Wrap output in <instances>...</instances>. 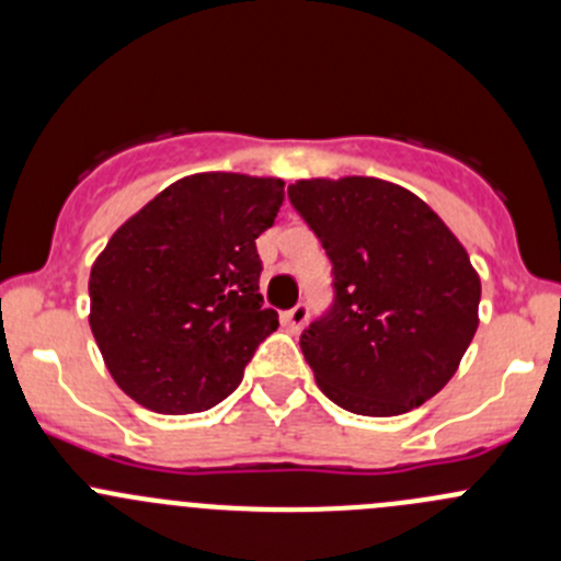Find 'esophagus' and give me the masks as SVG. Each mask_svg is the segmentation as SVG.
<instances>
[{
	"label": "esophagus",
	"mask_w": 561,
	"mask_h": 561,
	"mask_svg": "<svg viewBox=\"0 0 561 561\" xmlns=\"http://www.w3.org/2000/svg\"><path fill=\"white\" fill-rule=\"evenodd\" d=\"M307 317H309L307 304H296L293 309L282 312V325H285L290 333H298L304 328V322H307Z\"/></svg>",
	"instance_id": "1"
}]
</instances>
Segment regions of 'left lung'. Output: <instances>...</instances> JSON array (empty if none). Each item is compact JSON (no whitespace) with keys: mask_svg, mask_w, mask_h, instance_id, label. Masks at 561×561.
I'll return each mask as SVG.
<instances>
[{"mask_svg":"<svg viewBox=\"0 0 561 561\" xmlns=\"http://www.w3.org/2000/svg\"><path fill=\"white\" fill-rule=\"evenodd\" d=\"M331 260L333 301L301 333L322 393L355 415L388 417L448 386L478 331L469 254L417 195L347 175L287 186Z\"/></svg>","mask_w":561,"mask_h":561,"instance_id":"8db88e82","label":"left lung"}]
</instances>
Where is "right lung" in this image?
<instances>
[{
	"label": "right lung",
	"mask_w": 561,
	"mask_h": 561,
	"mask_svg": "<svg viewBox=\"0 0 561 561\" xmlns=\"http://www.w3.org/2000/svg\"><path fill=\"white\" fill-rule=\"evenodd\" d=\"M285 201L282 179H179L111 236L92 265L98 347L116 386L162 415H190L239 388L279 328L260 296L257 239Z\"/></svg>",
	"instance_id": "right-lung-1"
}]
</instances>
